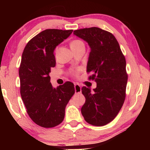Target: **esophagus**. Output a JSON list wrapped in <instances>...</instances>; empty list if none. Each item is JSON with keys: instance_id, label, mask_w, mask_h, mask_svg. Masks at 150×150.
I'll return each mask as SVG.
<instances>
[{"instance_id": "esophagus-1", "label": "esophagus", "mask_w": 150, "mask_h": 150, "mask_svg": "<svg viewBox=\"0 0 150 150\" xmlns=\"http://www.w3.org/2000/svg\"><path fill=\"white\" fill-rule=\"evenodd\" d=\"M75 88V93H80L81 92V87L79 84H75L74 85Z\"/></svg>"}]
</instances>
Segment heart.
Returning a JSON list of instances; mask_svg holds the SVG:
<instances>
[{"mask_svg": "<svg viewBox=\"0 0 150 150\" xmlns=\"http://www.w3.org/2000/svg\"><path fill=\"white\" fill-rule=\"evenodd\" d=\"M83 45H84L83 41H81V40H77V39L76 40H72L70 43L71 48L72 49V50L79 48V47L83 46ZM78 73H79V70H78V69H72V70L69 71V74L73 76H76L78 74Z\"/></svg>", "mask_w": 150, "mask_h": 150, "instance_id": "1", "label": "heart"}]
</instances>
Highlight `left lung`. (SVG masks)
Returning a JSON list of instances; mask_svg holds the SVG:
<instances>
[{"instance_id": "1", "label": "left lung", "mask_w": 150, "mask_h": 150, "mask_svg": "<svg viewBox=\"0 0 150 150\" xmlns=\"http://www.w3.org/2000/svg\"><path fill=\"white\" fill-rule=\"evenodd\" d=\"M74 34L86 41L91 48L87 72L92 74L89 80L97 83L93 91L82 87L86 99L82 115L89 124L104 126L115 118L126 99V59L111 33L91 27L76 30Z\"/></svg>"}]
</instances>
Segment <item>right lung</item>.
Instances as JSON below:
<instances>
[{
	"mask_svg": "<svg viewBox=\"0 0 150 150\" xmlns=\"http://www.w3.org/2000/svg\"><path fill=\"white\" fill-rule=\"evenodd\" d=\"M73 30L46 29L26 45L19 69L20 94L30 118L43 128H53L63 121L65 106L75 93L67 81L53 88L49 73L55 67L54 50Z\"/></svg>",
	"mask_w": 150,
	"mask_h": 150,
	"instance_id": "obj_1",
	"label": "right lung"
}]
</instances>
